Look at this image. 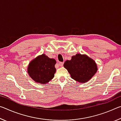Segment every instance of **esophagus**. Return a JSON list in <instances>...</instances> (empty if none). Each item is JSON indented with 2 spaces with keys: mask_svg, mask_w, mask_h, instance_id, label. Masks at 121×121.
<instances>
[{
  "mask_svg": "<svg viewBox=\"0 0 121 121\" xmlns=\"http://www.w3.org/2000/svg\"><path fill=\"white\" fill-rule=\"evenodd\" d=\"M58 63H59V65L61 67H62V65H63V62H59Z\"/></svg>",
  "mask_w": 121,
  "mask_h": 121,
  "instance_id": "obj_1",
  "label": "esophagus"
}]
</instances>
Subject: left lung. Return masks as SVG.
I'll list each match as a JSON object with an SVG mask.
<instances>
[{
	"label": "left lung",
	"instance_id": "8db88e82",
	"mask_svg": "<svg viewBox=\"0 0 121 121\" xmlns=\"http://www.w3.org/2000/svg\"><path fill=\"white\" fill-rule=\"evenodd\" d=\"M64 67L68 70L71 77L79 83L89 81L97 71V65L93 59L86 55L77 54L70 60L65 61Z\"/></svg>",
	"mask_w": 121,
	"mask_h": 121
}]
</instances>
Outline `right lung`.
<instances>
[{
	"label": "right lung",
	"instance_id": "obj_1",
	"mask_svg": "<svg viewBox=\"0 0 121 121\" xmlns=\"http://www.w3.org/2000/svg\"><path fill=\"white\" fill-rule=\"evenodd\" d=\"M56 61L45 54L37 57L31 61L28 67L30 77L37 83L46 84L54 76Z\"/></svg>",
	"mask_w": 121,
	"mask_h": 121
}]
</instances>
